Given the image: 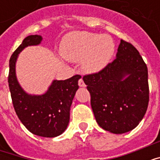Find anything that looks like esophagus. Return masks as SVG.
<instances>
[{"mask_svg":"<svg viewBox=\"0 0 160 160\" xmlns=\"http://www.w3.org/2000/svg\"><path fill=\"white\" fill-rule=\"evenodd\" d=\"M79 86H80V87H86V84H85V82H84L83 80H82V78H80V80H79Z\"/></svg>","mask_w":160,"mask_h":160,"instance_id":"esophagus-1","label":"esophagus"}]
</instances>
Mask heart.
Instances as JSON below:
<instances>
[{"instance_id":"heart-1","label":"heart","mask_w":160,"mask_h":160,"mask_svg":"<svg viewBox=\"0 0 160 160\" xmlns=\"http://www.w3.org/2000/svg\"><path fill=\"white\" fill-rule=\"evenodd\" d=\"M62 54L72 62L81 60V67L87 73H97L111 62L115 51L114 42L108 35L87 32H73L62 40Z\"/></svg>"}]
</instances>
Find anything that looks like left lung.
<instances>
[{
  "label": "left lung",
  "instance_id": "1",
  "mask_svg": "<svg viewBox=\"0 0 160 160\" xmlns=\"http://www.w3.org/2000/svg\"><path fill=\"white\" fill-rule=\"evenodd\" d=\"M98 124L113 134L134 129L149 102L147 64L130 42L121 39L117 58L99 72L83 76Z\"/></svg>",
  "mask_w": 160,
  "mask_h": 160
}]
</instances>
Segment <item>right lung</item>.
<instances>
[{
    "label": "right lung",
    "mask_w": 160,
    "mask_h": 160,
    "mask_svg": "<svg viewBox=\"0 0 160 160\" xmlns=\"http://www.w3.org/2000/svg\"><path fill=\"white\" fill-rule=\"evenodd\" d=\"M42 37L31 35L12 53L9 60L8 86L16 114L28 130L42 137H56L62 134L69 122L70 107L79 88L76 74L65 80H54L49 90L40 96L24 92L15 75V63L19 53L29 45L39 44Z\"/></svg>",
    "instance_id": "obj_1"
}]
</instances>
